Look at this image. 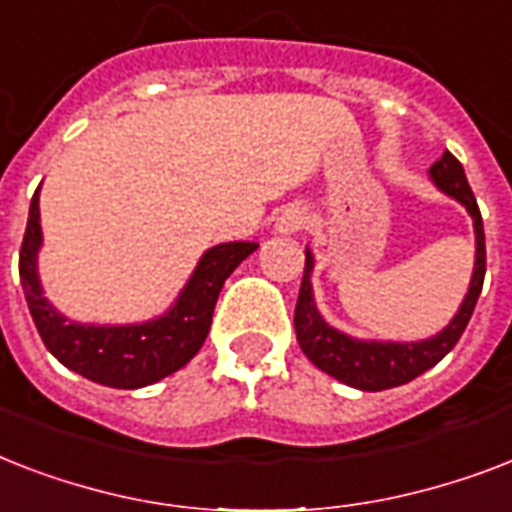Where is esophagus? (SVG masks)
<instances>
[{
  "label": "esophagus",
  "instance_id": "obj_1",
  "mask_svg": "<svg viewBox=\"0 0 512 512\" xmlns=\"http://www.w3.org/2000/svg\"><path fill=\"white\" fill-rule=\"evenodd\" d=\"M308 223V212L300 204H292V207L281 209V215L276 217V231L279 233H297L300 228H305Z\"/></svg>",
  "mask_w": 512,
  "mask_h": 512
}]
</instances>
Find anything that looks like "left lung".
I'll return each instance as SVG.
<instances>
[{
    "label": "left lung",
    "mask_w": 512,
    "mask_h": 512,
    "mask_svg": "<svg viewBox=\"0 0 512 512\" xmlns=\"http://www.w3.org/2000/svg\"><path fill=\"white\" fill-rule=\"evenodd\" d=\"M430 180L438 191L460 201L473 217V231H476V263H473V276L465 300L460 303L454 319L446 324L438 335L425 337L414 342H393V340H358L350 337L321 316L313 300V252L305 249V273L300 284V297L295 308V332L297 342L313 364L329 377L345 382L350 388L358 390H388L406 385L422 372H428L430 366H436L449 350L457 345L465 327H468L473 308L478 303L481 287H484L486 273V244H484V220L478 212L476 196L470 191L468 177L462 164L446 151L433 167L428 170Z\"/></svg>",
    "instance_id": "8db88e82"
}]
</instances>
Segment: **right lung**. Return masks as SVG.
<instances>
[{
    "label": "right lung",
    "instance_id": "obj_1",
    "mask_svg": "<svg viewBox=\"0 0 512 512\" xmlns=\"http://www.w3.org/2000/svg\"><path fill=\"white\" fill-rule=\"evenodd\" d=\"M39 188L28 209L26 236L20 247V284L39 337L52 356L71 372L108 388L135 390L154 385L183 369L204 345L212 324L217 295L231 276L257 249L255 241H225L207 249L185 281L170 311L138 324H82L66 319L44 297L39 279Z\"/></svg>",
    "mask_w": 512,
    "mask_h": 512
}]
</instances>
